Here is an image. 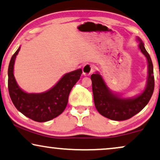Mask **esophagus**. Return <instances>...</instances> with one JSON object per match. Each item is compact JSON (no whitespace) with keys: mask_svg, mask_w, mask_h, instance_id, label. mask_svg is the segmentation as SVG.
<instances>
[{"mask_svg":"<svg viewBox=\"0 0 160 160\" xmlns=\"http://www.w3.org/2000/svg\"><path fill=\"white\" fill-rule=\"evenodd\" d=\"M94 71V66L91 64H86L84 65L83 67H82V73H83L84 75H89L92 73Z\"/></svg>","mask_w":160,"mask_h":160,"instance_id":"1","label":"esophagus"}]
</instances>
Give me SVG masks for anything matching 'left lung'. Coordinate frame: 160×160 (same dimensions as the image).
Returning <instances> with one entry per match:
<instances>
[{
    "label": "left lung",
    "instance_id": "8db88e82",
    "mask_svg": "<svg viewBox=\"0 0 160 160\" xmlns=\"http://www.w3.org/2000/svg\"><path fill=\"white\" fill-rule=\"evenodd\" d=\"M138 40L140 41L139 47L142 53L146 57L148 65L147 86L140 95L134 98H120L109 91L100 74L97 73L91 76L95 107L101 115L110 120L117 121L128 120L144 108L153 94L154 89L153 63L144 44L139 38Z\"/></svg>",
    "mask_w": 160,
    "mask_h": 160
}]
</instances>
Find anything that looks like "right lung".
<instances>
[{"label":"right lung","instance_id":"add662e5","mask_svg":"<svg viewBox=\"0 0 160 160\" xmlns=\"http://www.w3.org/2000/svg\"><path fill=\"white\" fill-rule=\"evenodd\" d=\"M20 48L12 57L8 68V89L15 108L36 122H46L62 114L68 103V95L78 81L82 69L66 74L53 88L40 94H28L18 86L14 77L15 60Z\"/></svg>","mask_w":160,"mask_h":160}]
</instances>
